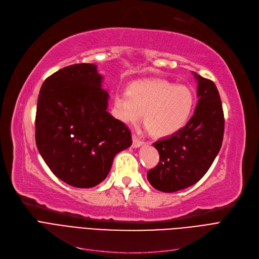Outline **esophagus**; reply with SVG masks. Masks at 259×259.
Listing matches in <instances>:
<instances>
[{"label": "esophagus", "instance_id": "esophagus-1", "mask_svg": "<svg viewBox=\"0 0 259 259\" xmlns=\"http://www.w3.org/2000/svg\"><path fill=\"white\" fill-rule=\"evenodd\" d=\"M132 139H133V144H132V146H133L134 148H138V147H140L141 145H143V142H142L137 136L133 135Z\"/></svg>", "mask_w": 259, "mask_h": 259}]
</instances>
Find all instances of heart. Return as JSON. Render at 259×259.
<instances>
[{
  "mask_svg": "<svg viewBox=\"0 0 259 259\" xmlns=\"http://www.w3.org/2000/svg\"><path fill=\"white\" fill-rule=\"evenodd\" d=\"M194 105L189 87L162 78L134 81L127 93H118L114 98L116 117L123 123L139 122L144 114V123L155 138H166L183 127Z\"/></svg>",
  "mask_w": 259,
  "mask_h": 259,
  "instance_id": "1",
  "label": "heart"
}]
</instances>
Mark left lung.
Wrapping results in <instances>:
<instances>
[{
	"label": "left lung",
	"instance_id": "1",
	"mask_svg": "<svg viewBox=\"0 0 259 259\" xmlns=\"http://www.w3.org/2000/svg\"><path fill=\"white\" fill-rule=\"evenodd\" d=\"M192 73L199 97L193 116L175 135L153 144L160 161L148 170L147 180L162 192L185 189L199 182L222 146L225 120L219 91L213 81Z\"/></svg>",
	"mask_w": 259,
	"mask_h": 259
}]
</instances>
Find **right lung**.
<instances>
[{"instance_id": "right-lung-1", "label": "right lung", "mask_w": 259, "mask_h": 259, "mask_svg": "<svg viewBox=\"0 0 259 259\" xmlns=\"http://www.w3.org/2000/svg\"><path fill=\"white\" fill-rule=\"evenodd\" d=\"M102 81L96 65L77 64L52 74L39 91L36 146L51 171L73 187L100 184L115 156L132 145L130 130L106 111Z\"/></svg>"}]
</instances>
